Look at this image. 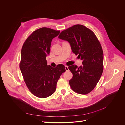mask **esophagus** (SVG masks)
Segmentation results:
<instances>
[{"instance_id": "esophagus-1", "label": "esophagus", "mask_w": 125, "mask_h": 125, "mask_svg": "<svg viewBox=\"0 0 125 125\" xmlns=\"http://www.w3.org/2000/svg\"><path fill=\"white\" fill-rule=\"evenodd\" d=\"M65 70L66 71H69V69H68V67L67 66H65Z\"/></svg>"}]
</instances>
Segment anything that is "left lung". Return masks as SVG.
I'll return each mask as SVG.
<instances>
[{
    "instance_id": "1",
    "label": "left lung",
    "mask_w": 125,
    "mask_h": 125,
    "mask_svg": "<svg viewBox=\"0 0 125 125\" xmlns=\"http://www.w3.org/2000/svg\"><path fill=\"white\" fill-rule=\"evenodd\" d=\"M58 37L70 43L72 51L82 60V65L68 67L73 77L71 88L83 95L88 94L98 83L104 69L103 51L95 34L89 28L76 24L62 31Z\"/></svg>"
}]
</instances>
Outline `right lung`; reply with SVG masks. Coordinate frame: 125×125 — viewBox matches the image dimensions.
I'll return each instance as SVG.
<instances>
[{"label": "right lung", "instance_id": "1", "mask_svg": "<svg viewBox=\"0 0 125 125\" xmlns=\"http://www.w3.org/2000/svg\"><path fill=\"white\" fill-rule=\"evenodd\" d=\"M60 32L47 27L34 31L25 40L21 51L19 67L29 91L36 97L45 98L55 91L58 80L65 72L63 64L47 65L51 42Z\"/></svg>", "mask_w": 125, "mask_h": 125}]
</instances>
